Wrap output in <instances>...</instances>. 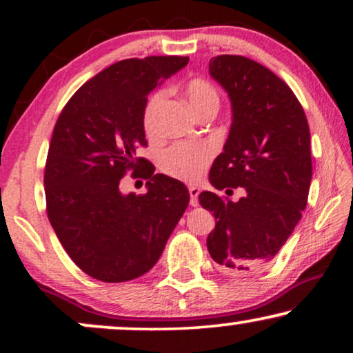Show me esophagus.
<instances>
[{
    "label": "esophagus",
    "instance_id": "obj_1",
    "mask_svg": "<svg viewBox=\"0 0 353 353\" xmlns=\"http://www.w3.org/2000/svg\"><path fill=\"white\" fill-rule=\"evenodd\" d=\"M199 192L201 190L197 186H190V204L192 207H197V204H199Z\"/></svg>",
    "mask_w": 353,
    "mask_h": 353
}]
</instances>
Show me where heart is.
Masks as SVG:
<instances>
[{
	"mask_svg": "<svg viewBox=\"0 0 353 353\" xmlns=\"http://www.w3.org/2000/svg\"><path fill=\"white\" fill-rule=\"evenodd\" d=\"M185 93L188 103L196 114H201L202 110L209 108H219V93L209 81L192 80L186 85ZM165 91H159L149 98L146 108H144L143 123L148 134L157 132L159 114L165 103ZM212 154H214L212 148L207 144L178 143L162 154L161 167L167 175L188 183H194L204 175L205 168L212 161Z\"/></svg>",
	"mask_w": 353,
	"mask_h": 353,
	"instance_id": "obj_1",
	"label": "heart"
}]
</instances>
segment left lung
Listing matches in <instances>:
<instances>
[{"label":"left lung","instance_id":"left-lung-1","mask_svg":"<svg viewBox=\"0 0 353 353\" xmlns=\"http://www.w3.org/2000/svg\"><path fill=\"white\" fill-rule=\"evenodd\" d=\"M209 74L228 93L233 115L209 181L216 190L241 186L245 196L233 202L201 192V205L215 216L207 249L225 272L244 273L268 263L302 219L310 130L292 90L259 62L221 54L210 59Z\"/></svg>","mask_w":353,"mask_h":353}]
</instances>
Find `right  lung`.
Returning <instances> with one entry per match:
<instances>
[{
	"label": "right lung",
	"instance_id": "1",
	"mask_svg": "<svg viewBox=\"0 0 353 353\" xmlns=\"http://www.w3.org/2000/svg\"><path fill=\"white\" fill-rule=\"evenodd\" d=\"M188 62L181 56L115 62L86 81L57 119L45 168L48 219L91 278L122 283L148 273L185 214L188 188L154 173L137 151L146 146L148 94ZM127 170H143V196L119 191Z\"/></svg>",
	"mask_w": 353,
	"mask_h": 353
}]
</instances>
